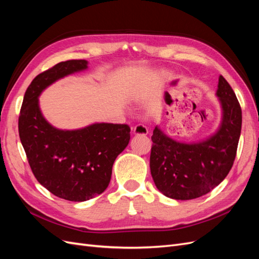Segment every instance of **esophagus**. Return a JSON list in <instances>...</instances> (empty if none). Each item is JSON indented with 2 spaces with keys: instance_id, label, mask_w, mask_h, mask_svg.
I'll return each mask as SVG.
<instances>
[{
  "instance_id": "34e87169",
  "label": "esophagus",
  "mask_w": 259,
  "mask_h": 259,
  "mask_svg": "<svg viewBox=\"0 0 259 259\" xmlns=\"http://www.w3.org/2000/svg\"><path fill=\"white\" fill-rule=\"evenodd\" d=\"M133 133H134V135H147L148 128L144 124H137L136 126L133 128Z\"/></svg>"
}]
</instances>
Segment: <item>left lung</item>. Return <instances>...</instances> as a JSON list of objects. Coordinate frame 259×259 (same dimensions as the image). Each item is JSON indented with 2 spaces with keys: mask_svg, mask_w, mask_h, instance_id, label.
I'll return each instance as SVG.
<instances>
[{
  "mask_svg": "<svg viewBox=\"0 0 259 259\" xmlns=\"http://www.w3.org/2000/svg\"><path fill=\"white\" fill-rule=\"evenodd\" d=\"M216 95L223 109L221 127L201 143L184 144L156 126L151 136L150 170L156 188L175 200H191L213 190L230 171L236 159L242 110L236 94L223 75Z\"/></svg>",
  "mask_w": 259,
  "mask_h": 259,
  "instance_id": "1",
  "label": "left lung"
}]
</instances>
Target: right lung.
<instances>
[{
	"instance_id": "add662e5",
	"label": "right lung",
	"mask_w": 259,
	"mask_h": 259,
	"mask_svg": "<svg viewBox=\"0 0 259 259\" xmlns=\"http://www.w3.org/2000/svg\"><path fill=\"white\" fill-rule=\"evenodd\" d=\"M86 68V60H67L36 75L26 91L18 120L20 142L37 182L73 202L88 201L107 189L116 156L131 138L127 124L96 123L62 131L43 117L37 99L43 90Z\"/></svg>"
}]
</instances>
